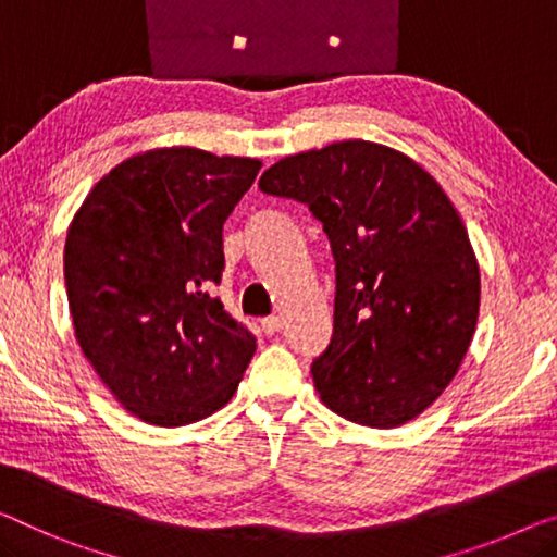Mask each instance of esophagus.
<instances>
[{
    "label": "esophagus",
    "mask_w": 557,
    "mask_h": 557,
    "mask_svg": "<svg viewBox=\"0 0 557 557\" xmlns=\"http://www.w3.org/2000/svg\"><path fill=\"white\" fill-rule=\"evenodd\" d=\"M262 330H264V335H275V332H280V318H275V314L264 318L262 320Z\"/></svg>",
    "instance_id": "34e87169"
}]
</instances>
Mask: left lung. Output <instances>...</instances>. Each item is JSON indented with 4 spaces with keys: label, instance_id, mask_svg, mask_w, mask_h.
I'll return each mask as SVG.
<instances>
[{
    "label": "left lung",
    "instance_id": "left-lung-1",
    "mask_svg": "<svg viewBox=\"0 0 557 557\" xmlns=\"http://www.w3.org/2000/svg\"><path fill=\"white\" fill-rule=\"evenodd\" d=\"M260 189L307 205L335 257L320 400L380 430L418 418L458 372L480 310L475 252L443 187L397 149L345 139L275 162Z\"/></svg>",
    "mask_w": 557,
    "mask_h": 557
}]
</instances>
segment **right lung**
Instances as JSON below:
<instances>
[{
	"mask_svg": "<svg viewBox=\"0 0 557 557\" xmlns=\"http://www.w3.org/2000/svg\"><path fill=\"white\" fill-rule=\"evenodd\" d=\"M260 168L195 147L149 149L104 174L66 232L74 335L122 408L149 425L220 410L252 360L255 335L210 289L225 270L222 225Z\"/></svg>",
	"mask_w": 557,
	"mask_h": 557,
	"instance_id": "add662e5",
	"label": "right lung"
}]
</instances>
